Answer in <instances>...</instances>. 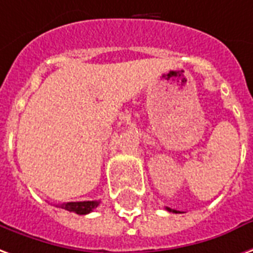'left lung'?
Wrapping results in <instances>:
<instances>
[{
	"instance_id": "obj_1",
	"label": "left lung",
	"mask_w": 253,
	"mask_h": 253,
	"mask_svg": "<svg viewBox=\"0 0 253 253\" xmlns=\"http://www.w3.org/2000/svg\"><path fill=\"white\" fill-rule=\"evenodd\" d=\"M166 209H168V211H169V212H173V213H179L178 211H174V209H170V208H168V207H166Z\"/></svg>"
}]
</instances>
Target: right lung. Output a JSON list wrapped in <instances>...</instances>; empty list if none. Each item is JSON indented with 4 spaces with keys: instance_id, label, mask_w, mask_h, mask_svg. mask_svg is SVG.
<instances>
[{
    "instance_id": "obj_1",
    "label": "right lung",
    "mask_w": 253,
    "mask_h": 253,
    "mask_svg": "<svg viewBox=\"0 0 253 253\" xmlns=\"http://www.w3.org/2000/svg\"><path fill=\"white\" fill-rule=\"evenodd\" d=\"M99 201H79V203H65L57 205L61 209H65L68 212H74L76 214H88L98 208Z\"/></svg>"
}]
</instances>
